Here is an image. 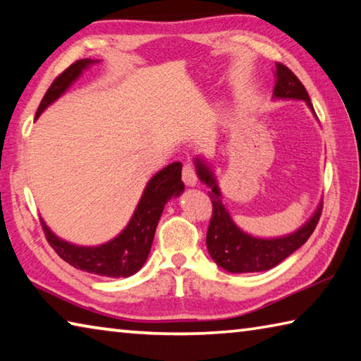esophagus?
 Listing matches in <instances>:
<instances>
[{"label":"esophagus","mask_w":361,"mask_h":361,"mask_svg":"<svg viewBox=\"0 0 361 361\" xmlns=\"http://www.w3.org/2000/svg\"><path fill=\"white\" fill-rule=\"evenodd\" d=\"M181 178L188 186H194L195 183H197V172H195V167L192 164H185V166H183Z\"/></svg>","instance_id":"1"}]
</instances>
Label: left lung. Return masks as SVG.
Here are the masks:
<instances>
[{"instance_id":"obj_1","label":"left lung","mask_w":361,"mask_h":361,"mask_svg":"<svg viewBox=\"0 0 361 361\" xmlns=\"http://www.w3.org/2000/svg\"><path fill=\"white\" fill-rule=\"evenodd\" d=\"M276 85H274V97L277 99H298L307 102V105L314 109L310 103L309 94L302 82L293 73L288 66L277 62L276 63ZM197 164V173L200 180L207 183L212 188L210 199L213 205L212 219L207 231V248L209 253L219 267L226 269L228 272H261L267 271L282 262L285 258L296 252L304 245L312 232L322 215L320 205L317 209L315 215L305 223L301 229L293 232L291 235L280 237V239H256L242 232L232 221L228 210L219 197V189L212 176V172L202 162L195 161Z\"/></svg>"}]
</instances>
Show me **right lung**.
<instances>
[{
    "label": "right lung",
    "instance_id": "1",
    "mask_svg": "<svg viewBox=\"0 0 361 361\" xmlns=\"http://www.w3.org/2000/svg\"><path fill=\"white\" fill-rule=\"evenodd\" d=\"M90 63H92L90 59L76 60L65 71L60 73L42 97L35 119L54 100H57L70 87V84L81 75L85 66ZM183 189H185V185L181 181V162L170 164L161 172H157L146 186L129 226L116 239L105 243V245H73V243L54 235L42 219L41 226L49 245L54 248V252L60 258L73 267L103 277H129L135 274L148 258L164 205L172 195H180Z\"/></svg>",
    "mask_w": 361,
    "mask_h": 361
}]
</instances>
